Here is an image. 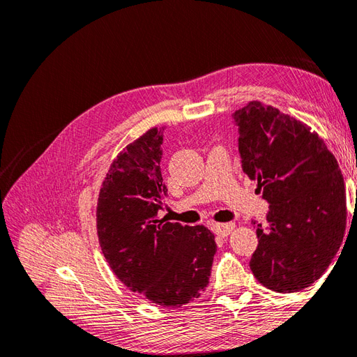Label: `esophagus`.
<instances>
[{"mask_svg":"<svg viewBox=\"0 0 357 357\" xmlns=\"http://www.w3.org/2000/svg\"><path fill=\"white\" fill-rule=\"evenodd\" d=\"M213 229L219 236H228L235 229V223H215Z\"/></svg>","mask_w":357,"mask_h":357,"instance_id":"34e87169","label":"esophagus"}]
</instances>
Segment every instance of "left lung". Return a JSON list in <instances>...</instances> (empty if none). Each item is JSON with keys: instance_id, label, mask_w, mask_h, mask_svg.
Masks as SVG:
<instances>
[{"instance_id": "8db88e82", "label": "left lung", "mask_w": 357, "mask_h": 357, "mask_svg": "<svg viewBox=\"0 0 357 357\" xmlns=\"http://www.w3.org/2000/svg\"><path fill=\"white\" fill-rule=\"evenodd\" d=\"M243 171L271 204L250 268L257 282L291 294L319 280L344 240V177L316 131L273 105L250 101L236 110Z\"/></svg>"}]
</instances>
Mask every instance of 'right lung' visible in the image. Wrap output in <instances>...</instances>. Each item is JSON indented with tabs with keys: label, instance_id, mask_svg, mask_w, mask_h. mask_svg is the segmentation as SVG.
Segmentation results:
<instances>
[{
	"label": "right lung",
	"instance_id": "obj_1",
	"mask_svg": "<svg viewBox=\"0 0 357 357\" xmlns=\"http://www.w3.org/2000/svg\"><path fill=\"white\" fill-rule=\"evenodd\" d=\"M162 132L150 128L112 162L96 204V232L121 282L152 304L178 308L207 287L218 244L202 225L159 219L167 186Z\"/></svg>",
	"mask_w": 357,
	"mask_h": 357
}]
</instances>
